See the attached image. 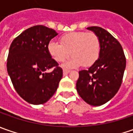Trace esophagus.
<instances>
[{
    "label": "esophagus",
    "mask_w": 133,
    "mask_h": 133,
    "mask_svg": "<svg viewBox=\"0 0 133 133\" xmlns=\"http://www.w3.org/2000/svg\"><path fill=\"white\" fill-rule=\"evenodd\" d=\"M69 70H67V69H64V71H63V74L64 75H67L68 73H69Z\"/></svg>",
    "instance_id": "obj_1"
}]
</instances>
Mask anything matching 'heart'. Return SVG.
I'll return each instance as SVG.
<instances>
[{
    "label": "heart",
    "mask_w": 133,
    "mask_h": 133,
    "mask_svg": "<svg viewBox=\"0 0 133 133\" xmlns=\"http://www.w3.org/2000/svg\"><path fill=\"white\" fill-rule=\"evenodd\" d=\"M61 44L52 41L48 44V52L57 62H64L72 55L73 57L63 64L66 69L80 66H90L97 61L101 52L98 37L93 32H72L60 38Z\"/></svg>",
    "instance_id": "obj_1"
}]
</instances>
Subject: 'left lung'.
Returning <instances> with one entry per match:
<instances>
[{"label":"left lung","instance_id":"obj_1","mask_svg":"<svg viewBox=\"0 0 133 133\" xmlns=\"http://www.w3.org/2000/svg\"><path fill=\"white\" fill-rule=\"evenodd\" d=\"M99 38L101 52L97 61L79 72L76 89L81 98L92 106H101L112 98L120 88L126 58L120 43L107 30L87 27Z\"/></svg>","mask_w":133,"mask_h":133}]
</instances>
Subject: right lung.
Instances as JSON below:
<instances>
[{
	"label": "right lung",
	"instance_id": "add662e5",
	"mask_svg": "<svg viewBox=\"0 0 133 133\" xmlns=\"http://www.w3.org/2000/svg\"><path fill=\"white\" fill-rule=\"evenodd\" d=\"M56 35L58 33L52 29L35 26L14 39L9 47L8 74L18 94L29 104L38 105L48 101L62 78L63 70L47 49ZM52 67V72H45Z\"/></svg>",
	"mask_w": 133,
	"mask_h": 133
}]
</instances>
